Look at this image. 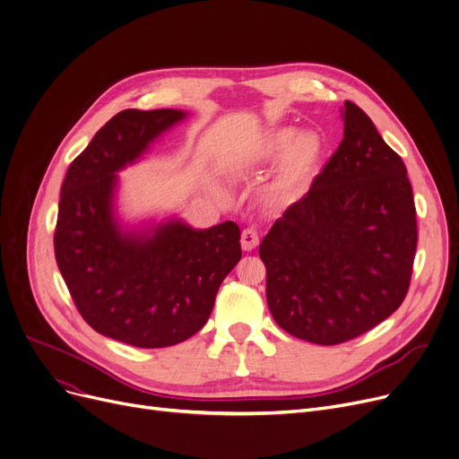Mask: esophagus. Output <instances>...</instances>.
Masks as SVG:
<instances>
[{
    "label": "esophagus",
    "mask_w": 459,
    "mask_h": 459,
    "mask_svg": "<svg viewBox=\"0 0 459 459\" xmlns=\"http://www.w3.org/2000/svg\"><path fill=\"white\" fill-rule=\"evenodd\" d=\"M258 246V232L255 229H244L242 232V249L253 251Z\"/></svg>",
    "instance_id": "1"
}]
</instances>
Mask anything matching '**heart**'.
<instances>
[{"label": "heart", "mask_w": 459, "mask_h": 459, "mask_svg": "<svg viewBox=\"0 0 459 459\" xmlns=\"http://www.w3.org/2000/svg\"><path fill=\"white\" fill-rule=\"evenodd\" d=\"M322 152L324 143L318 134L299 132L294 126H279L268 130L256 141L251 167L282 160L270 187V197L275 201H294L307 189Z\"/></svg>", "instance_id": "obj_1"}]
</instances>
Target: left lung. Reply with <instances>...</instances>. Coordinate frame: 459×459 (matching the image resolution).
I'll return each mask as SVG.
<instances>
[{
    "label": "left lung",
    "mask_w": 459,
    "mask_h": 459,
    "mask_svg": "<svg viewBox=\"0 0 459 459\" xmlns=\"http://www.w3.org/2000/svg\"><path fill=\"white\" fill-rule=\"evenodd\" d=\"M344 139L303 199L260 244L273 320L292 336L341 344L402 305L417 251L413 189L370 117L346 102Z\"/></svg>",
    "instance_id": "8db88e82"
}]
</instances>
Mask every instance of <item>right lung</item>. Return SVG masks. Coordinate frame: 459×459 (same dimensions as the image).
<instances>
[{
    "label": "right lung",
    "instance_id": "right-lung-1",
    "mask_svg": "<svg viewBox=\"0 0 459 459\" xmlns=\"http://www.w3.org/2000/svg\"><path fill=\"white\" fill-rule=\"evenodd\" d=\"M186 115L117 113L70 163L61 187L54 247L68 292L96 333L137 348L175 346L203 329L242 258L234 221L193 229L169 217L132 229L117 217V173Z\"/></svg>",
    "mask_w": 459,
    "mask_h": 459
}]
</instances>
